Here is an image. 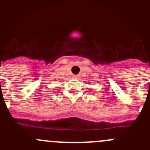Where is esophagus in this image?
<instances>
[{
    "label": "esophagus",
    "mask_w": 150,
    "mask_h": 150,
    "mask_svg": "<svg viewBox=\"0 0 150 150\" xmlns=\"http://www.w3.org/2000/svg\"><path fill=\"white\" fill-rule=\"evenodd\" d=\"M72 77H73L74 78H76V79H78V78H80L79 75H73V76H72Z\"/></svg>",
    "instance_id": "obj_1"
}]
</instances>
